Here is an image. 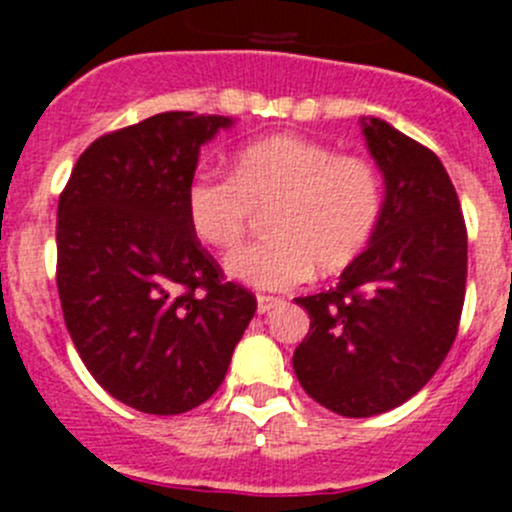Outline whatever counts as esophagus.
I'll return each instance as SVG.
<instances>
[{"label": "esophagus", "mask_w": 512, "mask_h": 512, "mask_svg": "<svg viewBox=\"0 0 512 512\" xmlns=\"http://www.w3.org/2000/svg\"><path fill=\"white\" fill-rule=\"evenodd\" d=\"M283 303L280 298H272V295H257V313H270L272 308H278Z\"/></svg>", "instance_id": "esophagus-1"}]
</instances>
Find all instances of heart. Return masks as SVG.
<instances>
[{"mask_svg": "<svg viewBox=\"0 0 512 512\" xmlns=\"http://www.w3.org/2000/svg\"><path fill=\"white\" fill-rule=\"evenodd\" d=\"M270 209L262 242L227 257V275L262 290H288L318 270L351 265L374 237L384 212V181L361 156L300 136H270L242 146L229 179L191 176L184 214L191 234L214 250H232L250 227L252 209Z\"/></svg>", "mask_w": 512, "mask_h": 512, "instance_id": "obj_1", "label": "heart"}]
</instances>
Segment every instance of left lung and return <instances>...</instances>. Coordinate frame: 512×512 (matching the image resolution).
Segmentation results:
<instances>
[{"label": "left lung", "instance_id": "obj_1", "mask_svg": "<svg viewBox=\"0 0 512 512\" xmlns=\"http://www.w3.org/2000/svg\"><path fill=\"white\" fill-rule=\"evenodd\" d=\"M384 174V212L336 288L295 298L310 331L293 369L310 399L374 417L412 399L455 343L465 303L467 229L442 161L381 118H361Z\"/></svg>", "mask_w": 512, "mask_h": 512}]
</instances>
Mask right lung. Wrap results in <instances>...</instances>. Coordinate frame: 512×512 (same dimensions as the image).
Instances as JSON below:
<instances>
[{
    "mask_svg": "<svg viewBox=\"0 0 512 512\" xmlns=\"http://www.w3.org/2000/svg\"><path fill=\"white\" fill-rule=\"evenodd\" d=\"M227 116L169 111L105 133L57 204V293L93 379L126 407L184 414L224 381L257 300L191 234L184 189Z\"/></svg>",
    "mask_w": 512,
    "mask_h": 512,
    "instance_id": "obj_1",
    "label": "right lung"
}]
</instances>
